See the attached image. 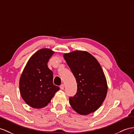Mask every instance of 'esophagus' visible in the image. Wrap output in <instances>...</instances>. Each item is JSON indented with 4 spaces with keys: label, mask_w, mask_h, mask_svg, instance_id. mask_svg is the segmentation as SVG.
<instances>
[{
    "label": "esophagus",
    "mask_w": 134,
    "mask_h": 134,
    "mask_svg": "<svg viewBox=\"0 0 134 134\" xmlns=\"http://www.w3.org/2000/svg\"><path fill=\"white\" fill-rule=\"evenodd\" d=\"M60 88L62 90H64V84H62L60 86Z\"/></svg>",
    "instance_id": "34e87169"
}]
</instances>
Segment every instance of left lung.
<instances>
[{
	"label": "left lung",
	"instance_id": "8db88e82",
	"mask_svg": "<svg viewBox=\"0 0 134 134\" xmlns=\"http://www.w3.org/2000/svg\"><path fill=\"white\" fill-rule=\"evenodd\" d=\"M63 57L77 83V92L69 98L72 108L83 115L96 111L108 92L107 81L101 65L86 51H72L64 54Z\"/></svg>",
	"mask_w": 134,
	"mask_h": 134
}]
</instances>
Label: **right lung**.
I'll return each instance as SVG.
<instances>
[{"mask_svg": "<svg viewBox=\"0 0 134 134\" xmlns=\"http://www.w3.org/2000/svg\"><path fill=\"white\" fill-rule=\"evenodd\" d=\"M54 53L46 48L38 50L30 58L20 78L21 96L33 108L45 107L59 90L54 85L53 73L47 66Z\"/></svg>", "mask_w": 134, "mask_h": 134, "instance_id": "1", "label": "right lung"}]
</instances>
